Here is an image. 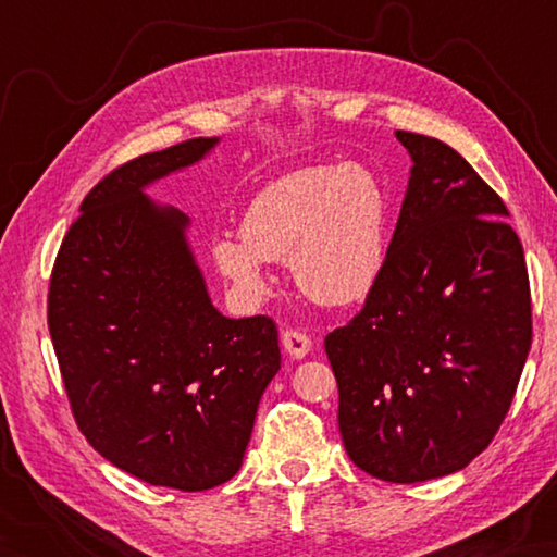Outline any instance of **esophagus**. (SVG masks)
I'll return each instance as SVG.
<instances>
[{
	"label": "esophagus",
	"mask_w": 557,
	"mask_h": 557,
	"mask_svg": "<svg viewBox=\"0 0 557 557\" xmlns=\"http://www.w3.org/2000/svg\"><path fill=\"white\" fill-rule=\"evenodd\" d=\"M282 347L287 349V354L292 359H304L306 354L311 351V337L301 333V330H294L287 327L285 333H282Z\"/></svg>",
	"instance_id": "1"
}]
</instances>
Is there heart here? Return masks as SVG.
I'll return each mask as SVG.
<instances>
[{
	"instance_id": "obj_1",
	"label": "heart",
	"mask_w": 557,
	"mask_h": 557,
	"mask_svg": "<svg viewBox=\"0 0 557 557\" xmlns=\"http://www.w3.org/2000/svg\"><path fill=\"white\" fill-rule=\"evenodd\" d=\"M387 253V196L361 164H315L260 188L242 236L212 244L220 275L248 304L270 292L265 263L289 260L297 287L323 306L361 301Z\"/></svg>"
}]
</instances>
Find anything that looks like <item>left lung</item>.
Returning a JSON list of instances; mask_svg holds the SVG:
<instances>
[{
    "instance_id": "left-lung-1",
    "label": "left lung",
    "mask_w": 557,
    "mask_h": 557,
    "mask_svg": "<svg viewBox=\"0 0 557 557\" xmlns=\"http://www.w3.org/2000/svg\"><path fill=\"white\" fill-rule=\"evenodd\" d=\"M411 176L381 277L325 337L349 459L389 483L465 469L498 433L531 347L524 248L457 150L397 132Z\"/></svg>"
}]
</instances>
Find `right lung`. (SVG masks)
<instances>
[{"label":"right lung","instance_id":"obj_1","mask_svg":"<svg viewBox=\"0 0 557 557\" xmlns=\"http://www.w3.org/2000/svg\"><path fill=\"white\" fill-rule=\"evenodd\" d=\"M191 138L112 170L59 248L47 325L86 441L150 486L215 488L242 467L280 371L277 325L212 306L188 218L144 188L215 148Z\"/></svg>","mask_w":557,"mask_h":557}]
</instances>
